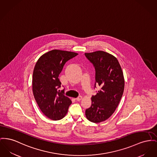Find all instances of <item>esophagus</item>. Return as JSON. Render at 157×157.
<instances>
[{
	"label": "esophagus",
	"instance_id": "obj_1",
	"mask_svg": "<svg viewBox=\"0 0 157 157\" xmlns=\"http://www.w3.org/2000/svg\"><path fill=\"white\" fill-rule=\"evenodd\" d=\"M82 99V96H79L78 98H76V100L77 101H81Z\"/></svg>",
	"mask_w": 157,
	"mask_h": 157
}]
</instances>
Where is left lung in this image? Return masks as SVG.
Listing matches in <instances>:
<instances>
[{
  "mask_svg": "<svg viewBox=\"0 0 157 157\" xmlns=\"http://www.w3.org/2000/svg\"><path fill=\"white\" fill-rule=\"evenodd\" d=\"M95 69V84L101 89L91 97V106L85 110L88 120L100 123L108 119L117 107L123 95L124 79L117 58L104 51L85 53Z\"/></svg>",
  "mask_w": 157,
  "mask_h": 157,
  "instance_id": "left-lung-1",
  "label": "left lung"
}]
</instances>
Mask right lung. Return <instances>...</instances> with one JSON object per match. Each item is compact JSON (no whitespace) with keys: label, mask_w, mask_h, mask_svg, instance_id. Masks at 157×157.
<instances>
[{"label":"right lung","mask_w":157,"mask_h":157,"mask_svg":"<svg viewBox=\"0 0 157 157\" xmlns=\"http://www.w3.org/2000/svg\"><path fill=\"white\" fill-rule=\"evenodd\" d=\"M78 53L53 50L41 56L35 65L33 75V92L42 113L53 120L62 119L71 104V99L58 90L61 86L59 75L66 62Z\"/></svg>","instance_id":"add662e5"}]
</instances>
